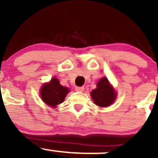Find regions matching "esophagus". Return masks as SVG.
<instances>
[{
  "label": "esophagus",
  "mask_w": 158,
  "mask_h": 158,
  "mask_svg": "<svg viewBox=\"0 0 158 158\" xmlns=\"http://www.w3.org/2000/svg\"><path fill=\"white\" fill-rule=\"evenodd\" d=\"M75 89H76V91H77V92H83L84 89H85L83 86H76Z\"/></svg>",
  "instance_id": "34e87169"
}]
</instances>
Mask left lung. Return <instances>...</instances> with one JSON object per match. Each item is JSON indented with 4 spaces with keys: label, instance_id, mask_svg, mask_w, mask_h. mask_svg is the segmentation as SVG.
Listing matches in <instances>:
<instances>
[{
    "label": "left lung",
    "instance_id": "left-lung-1",
    "mask_svg": "<svg viewBox=\"0 0 158 158\" xmlns=\"http://www.w3.org/2000/svg\"><path fill=\"white\" fill-rule=\"evenodd\" d=\"M91 96L96 106L107 107L114 101L116 94L112 87L109 85L108 79L103 77L97 83V88L92 91Z\"/></svg>",
    "mask_w": 158,
    "mask_h": 158
}]
</instances>
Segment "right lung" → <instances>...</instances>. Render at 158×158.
<instances>
[{
	"mask_svg": "<svg viewBox=\"0 0 158 158\" xmlns=\"http://www.w3.org/2000/svg\"><path fill=\"white\" fill-rule=\"evenodd\" d=\"M69 92V89L60 84L56 78H53L49 83L44 84L40 90L43 101L49 106L56 107L63 102Z\"/></svg>",
	"mask_w": 158,
	"mask_h": 158,
	"instance_id": "1",
	"label": "right lung"
}]
</instances>
